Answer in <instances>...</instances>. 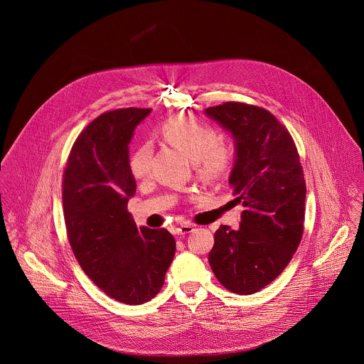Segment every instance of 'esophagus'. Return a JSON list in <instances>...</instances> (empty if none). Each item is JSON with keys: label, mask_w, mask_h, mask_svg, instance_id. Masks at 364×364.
Segmentation results:
<instances>
[{"label": "esophagus", "mask_w": 364, "mask_h": 364, "mask_svg": "<svg viewBox=\"0 0 364 364\" xmlns=\"http://www.w3.org/2000/svg\"><path fill=\"white\" fill-rule=\"evenodd\" d=\"M193 230H194V226H191L188 223H181L180 226L174 228L176 235H187V233H191Z\"/></svg>", "instance_id": "obj_1"}]
</instances>
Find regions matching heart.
<instances>
[{"instance_id":"1","label":"heart","mask_w":364,"mask_h":364,"mask_svg":"<svg viewBox=\"0 0 364 364\" xmlns=\"http://www.w3.org/2000/svg\"><path fill=\"white\" fill-rule=\"evenodd\" d=\"M163 136L180 148L193 161L198 177L213 184L225 180L233 168L236 152L229 144L220 142L218 131L191 117H176L161 128ZM152 160V145L141 144L129 159V170L138 180L149 176Z\"/></svg>"}]
</instances>
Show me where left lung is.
I'll use <instances>...</instances> for the list:
<instances>
[{
  "label": "left lung",
  "mask_w": 364,
  "mask_h": 364,
  "mask_svg": "<svg viewBox=\"0 0 364 364\" xmlns=\"http://www.w3.org/2000/svg\"><path fill=\"white\" fill-rule=\"evenodd\" d=\"M235 139L229 177L245 210L237 230L220 226L209 264L230 292L249 295L287 268L304 232L305 180L295 142L267 109L240 102L204 109Z\"/></svg>",
  "instance_id": "8db88e82"
}]
</instances>
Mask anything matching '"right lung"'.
Returning a JSON list of instances; mask_svg holds the SVG:
<instances>
[{"label": "right lung", "mask_w": 364, "mask_h": 364, "mask_svg": "<svg viewBox=\"0 0 364 364\" xmlns=\"http://www.w3.org/2000/svg\"><path fill=\"white\" fill-rule=\"evenodd\" d=\"M149 112L99 115L75 141L63 174V215L77 262L103 292L128 305L160 292L176 253L167 229L136 228L128 212L136 190L128 145Z\"/></svg>", "instance_id": "add662e5"}]
</instances>
